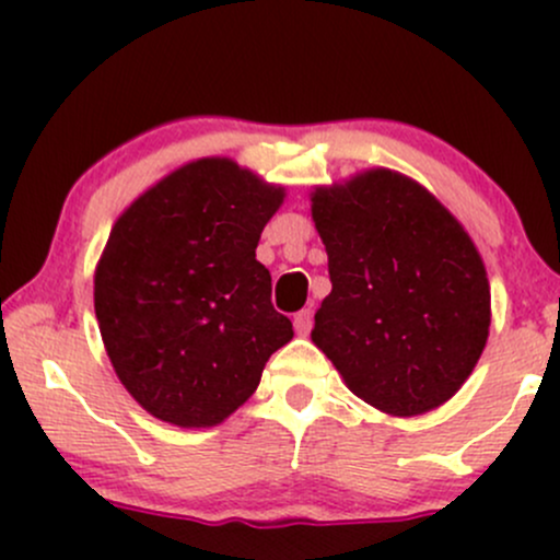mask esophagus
<instances>
[{
  "label": "esophagus",
  "mask_w": 560,
  "mask_h": 560,
  "mask_svg": "<svg viewBox=\"0 0 560 560\" xmlns=\"http://www.w3.org/2000/svg\"><path fill=\"white\" fill-rule=\"evenodd\" d=\"M311 326H313V313L311 311H300L298 316H294V331H298L300 337H307Z\"/></svg>",
  "instance_id": "1"
}]
</instances>
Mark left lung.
Segmentation results:
<instances>
[{"instance_id": "obj_1", "label": "left lung", "mask_w": 560, "mask_h": 560, "mask_svg": "<svg viewBox=\"0 0 560 560\" xmlns=\"http://www.w3.org/2000/svg\"><path fill=\"white\" fill-rule=\"evenodd\" d=\"M311 213L331 276L313 345L382 413L440 408L490 337V281L477 244L432 191L389 168L316 186Z\"/></svg>"}]
</instances>
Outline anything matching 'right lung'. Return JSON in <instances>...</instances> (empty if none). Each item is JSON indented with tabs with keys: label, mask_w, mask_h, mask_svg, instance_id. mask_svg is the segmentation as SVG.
Segmentation results:
<instances>
[{
	"label": "right lung",
	"mask_w": 560,
	"mask_h": 560,
	"mask_svg": "<svg viewBox=\"0 0 560 560\" xmlns=\"http://www.w3.org/2000/svg\"><path fill=\"white\" fill-rule=\"evenodd\" d=\"M284 186L199 158L120 213L94 271L102 342L128 395L182 429L226 421L294 337L255 260Z\"/></svg>",
	"instance_id": "1"
}]
</instances>
